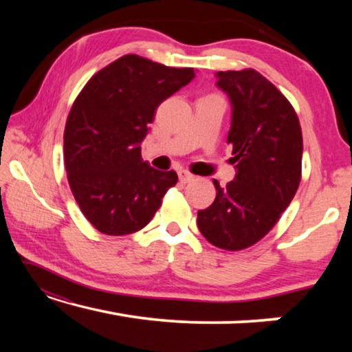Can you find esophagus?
<instances>
[{"label":"esophagus","mask_w":352,"mask_h":352,"mask_svg":"<svg viewBox=\"0 0 352 352\" xmlns=\"http://www.w3.org/2000/svg\"><path fill=\"white\" fill-rule=\"evenodd\" d=\"M178 177H180L182 183H189V182L194 180V175L188 170H180V172H178Z\"/></svg>","instance_id":"1"}]
</instances>
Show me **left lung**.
<instances>
[{
  "instance_id": "1",
  "label": "left lung",
  "mask_w": 352,
  "mask_h": 352,
  "mask_svg": "<svg viewBox=\"0 0 352 352\" xmlns=\"http://www.w3.org/2000/svg\"><path fill=\"white\" fill-rule=\"evenodd\" d=\"M217 85L233 104L228 144L236 178L225 188L214 180L216 199L197 214L205 239L239 252L276 225L301 182L302 133L289 99L256 69L219 71Z\"/></svg>"
}]
</instances>
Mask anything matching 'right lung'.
I'll return each mask as SVG.
<instances>
[{
	"label": "right lung",
	"instance_id": "add662e5",
	"mask_svg": "<svg viewBox=\"0 0 352 352\" xmlns=\"http://www.w3.org/2000/svg\"><path fill=\"white\" fill-rule=\"evenodd\" d=\"M194 77L136 54L99 69L77 94L63 132L68 183L85 219L107 236H126L151 222L178 182L141 158L153 113Z\"/></svg>",
	"mask_w": 352,
	"mask_h": 352
}]
</instances>
